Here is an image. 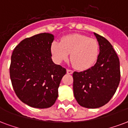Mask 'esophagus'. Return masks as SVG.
<instances>
[{
	"mask_svg": "<svg viewBox=\"0 0 128 128\" xmlns=\"http://www.w3.org/2000/svg\"><path fill=\"white\" fill-rule=\"evenodd\" d=\"M73 73V71L70 69H67V74H72Z\"/></svg>",
	"mask_w": 128,
	"mask_h": 128,
	"instance_id": "obj_1",
	"label": "esophagus"
}]
</instances>
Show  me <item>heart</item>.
Wrapping results in <instances>:
<instances>
[{
	"label": "heart",
	"instance_id": "obj_1",
	"mask_svg": "<svg viewBox=\"0 0 128 128\" xmlns=\"http://www.w3.org/2000/svg\"><path fill=\"white\" fill-rule=\"evenodd\" d=\"M50 53L57 64L67 60L70 53L71 64L80 70H86L96 63L100 54V44L95 38L75 33L63 36L59 42H52Z\"/></svg>",
	"mask_w": 128,
	"mask_h": 128
}]
</instances>
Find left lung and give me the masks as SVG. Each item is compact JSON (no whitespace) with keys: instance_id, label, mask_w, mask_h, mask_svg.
<instances>
[{"instance_id":"1","label":"left lung","mask_w":128,"mask_h":128,"mask_svg":"<svg viewBox=\"0 0 128 128\" xmlns=\"http://www.w3.org/2000/svg\"><path fill=\"white\" fill-rule=\"evenodd\" d=\"M100 44V54L90 69L73 73V94L79 104L86 108L104 106L114 95L120 82V60L111 43L94 32Z\"/></svg>"}]
</instances>
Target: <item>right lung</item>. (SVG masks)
I'll use <instances>...</instances> for the list:
<instances>
[{
  "instance_id": "1",
  "label": "right lung",
  "mask_w": 128,
  "mask_h": 128,
  "mask_svg": "<svg viewBox=\"0 0 128 128\" xmlns=\"http://www.w3.org/2000/svg\"><path fill=\"white\" fill-rule=\"evenodd\" d=\"M54 35L40 33L24 39L11 56L10 77L16 95L34 108H50L58 97V88L66 69L51 59Z\"/></svg>"
}]
</instances>
